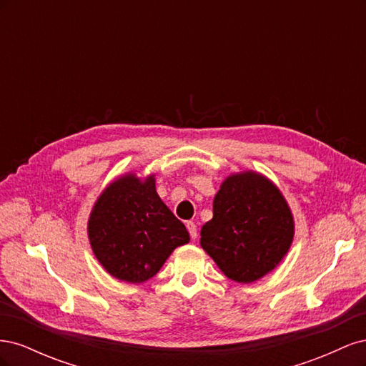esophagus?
<instances>
[{
	"label": "esophagus",
	"mask_w": 366,
	"mask_h": 366,
	"mask_svg": "<svg viewBox=\"0 0 366 366\" xmlns=\"http://www.w3.org/2000/svg\"><path fill=\"white\" fill-rule=\"evenodd\" d=\"M186 229H187V232H189L191 238L195 239L197 238V226H195L194 221H186Z\"/></svg>",
	"instance_id": "esophagus-1"
}]
</instances>
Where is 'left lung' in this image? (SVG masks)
Returning a JSON list of instances; mask_svg holds the SVG:
<instances>
[{"label":"left lung","instance_id":"1","mask_svg":"<svg viewBox=\"0 0 366 366\" xmlns=\"http://www.w3.org/2000/svg\"><path fill=\"white\" fill-rule=\"evenodd\" d=\"M200 244L229 280L250 284L276 269L295 237L285 197L257 171L226 177L214 198V217L202 227Z\"/></svg>","mask_w":366,"mask_h":366}]
</instances>
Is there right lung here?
<instances>
[{"mask_svg":"<svg viewBox=\"0 0 366 366\" xmlns=\"http://www.w3.org/2000/svg\"><path fill=\"white\" fill-rule=\"evenodd\" d=\"M96 259L119 281L145 282L169 254L189 242L184 224L156 191V175H119L97 197L88 217Z\"/></svg>","mask_w":366,"mask_h":366,"instance_id":"obj_1","label":"right lung"}]
</instances>
